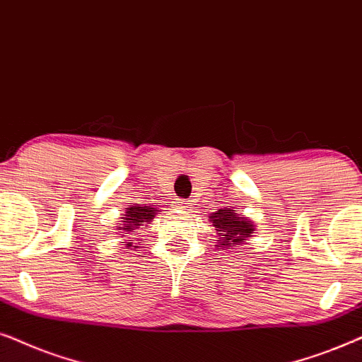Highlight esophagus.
<instances>
[{
  "label": "esophagus",
  "mask_w": 362,
  "mask_h": 362,
  "mask_svg": "<svg viewBox=\"0 0 362 362\" xmlns=\"http://www.w3.org/2000/svg\"><path fill=\"white\" fill-rule=\"evenodd\" d=\"M175 205H177V209H180V210H189V209H192V200H178Z\"/></svg>",
  "instance_id": "obj_1"
}]
</instances>
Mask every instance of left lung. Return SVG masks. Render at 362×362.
<instances>
[{
  "label": "left lung",
  "instance_id": "1",
  "mask_svg": "<svg viewBox=\"0 0 362 362\" xmlns=\"http://www.w3.org/2000/svg\"><path fill=\"white\" fill-rule=\"evenodd\" d=\"M210 220L220 231V247H233V245L243 243V240L255 231L252 221L245 216H238L233 209H220L210 215Z\"/></svg>",
  "mask_w": 362,
  "mask_h": 362
}]
</instances>
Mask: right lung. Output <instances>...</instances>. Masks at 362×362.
Segmentation results:
<instances>
[{"label":"right lung","mask_w":362,"mask_h":362,"mask_svg":"<svg viewBox=\"0 0 362 362\" xmlns=\"http://www.w3.org/2000/svg\"><path fill=\"white\" fill-rule=\"evenodd\" d=\"M156 209L147 205H129V209L125 210V215L122 216V226H120V230L132 233L134 230H139L141 226L147 225L156 216ZM129 242H132V240H129Z\"/></svg>","instance_id":"right-lung-1"}]
</instances>
